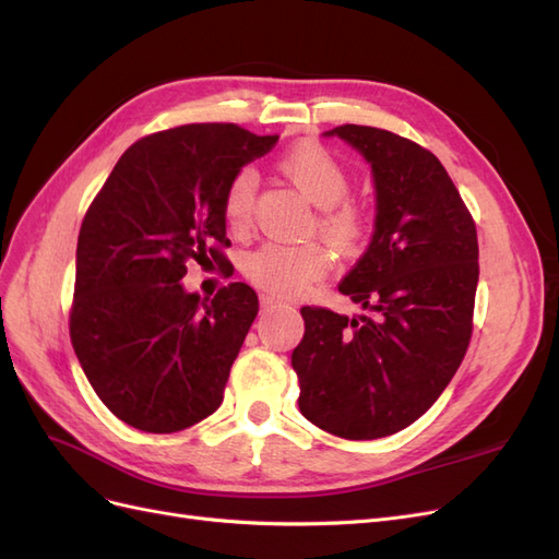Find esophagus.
Here are the masks:
<instances>
[{
  "label": "esophagus",
  "mask_w": 559,
  "mask_h": 559,
  "mask_svg": "<svg viewBox=\"0 0 559 559\" xmlns=\"http://www.w3.org/2000/svg\"><path fill=\"white\" fill-rule=\"evenodd\" d=\"M282 306H284V302L280 298L270 296V294H261V308L263 310H275V308H282Z\"/></svg>",
  "instance_id": "obj_1"
}]
</instances>
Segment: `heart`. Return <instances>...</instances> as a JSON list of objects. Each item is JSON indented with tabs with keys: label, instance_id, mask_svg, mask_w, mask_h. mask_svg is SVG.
<instances>
[{
	"label": "heart",
	"instance_id": "heart-1",
	"mask_svg": "<svg viewBox=\"0 0 559 559\" xmlns=\"http://www.w3.org/2000/svg\"><path fill=\"white\" fill-rule=\"evenodd\" d=\"M280 170L314 207H319L317 226L329 245L343 253L361 245L366 235L364 214L345 202L349 177L329 148L314 142H302L280 158ZM253 198H257V175L251 170L235 175L224 198V218L228 228L245 230L249 226ZM329 265V251L319 245L267 242L249 253L245 273L270 294L294 296L324 275Z\"/></svg>",
	"mask_w": 559,
	"mask_h": 559
}]
</instances>
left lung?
Masks as SVG:
<instances>
[{"label": "left lung", "mask_w": 559, "mask_h": 559, "mask_svg": "<svg viewBox=\"0 0 559 559\" xmlns=\"http://www.w3.org/2000/svg\"><path fill=\"white\" fill-rule=\"evenodd\" d=\"M370 165L373 235L337 284L364 310L302 308L306 335L292 354L298 408L349 441L405 429L460 368L478 286L476 224L431 151L370 126H337Z\"/></svg>", "instance_id": "1"}]
</instances>
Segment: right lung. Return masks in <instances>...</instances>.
Here are the masks:
<instances>
[{
    "mask_svg": "<svg viewBox=\"0 0 559 559\" xmlns=\"http://www.w3.org/2000/svg\"><path fill=\"white\" fill-rule=\"evenodd\" d=\"M280 134L193 123L134 142L81 224L70 335L95 394L126 425L173 433L212 415L259 314L245 282L183 289L186 261H226L230 179Z\"/></svg>",
    "mask_w": 559,
    "mask_h": 559,
    "instance_id": "right-lung-1",
    "label": "right lung"
}]
</instances>
